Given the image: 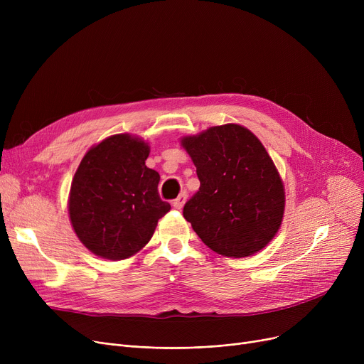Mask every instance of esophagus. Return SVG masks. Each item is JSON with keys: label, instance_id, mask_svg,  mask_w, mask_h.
Masks as SVG:
<instances>
[{"label": "esophagus", "instance_id": "34e87169", "mask_svg": "<svg viewBox=\"0 0 364 364\" xmlns=\"http://www.w3.org/2000/svg\"><path fill=\"white\" fill-rule=\"evenodd\" d=\"M186 199H187V193L183 192L177 199L172 200V206H174L176 209H181L183 205H184V202H186Z\"/></svg>", "mask_w": 364, "mask_h": 364}]
</instances>
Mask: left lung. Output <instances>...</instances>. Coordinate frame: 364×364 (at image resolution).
Returning <instances> with one entry per match:
<instances>
[{
	"instance_id": "left-lung-1",
	"label": "left lung",
	"mask_w": 364,
	"mask_h": 364,
	"mask_svg": "<svg viewBox=\"0 0 364 364\" xmlns=\"http://www.w3.org/2000/svg\"><path fill=\"white\" fill-rule=\"evenodd\" d=\"M181 144L200 181L183 209L196 235L224 257L261 251L284 211L283 183L261 141L250 129L227 124L184 137Z\"/></svg>"
}]
</instances>
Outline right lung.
Listing matches in <instances>:
<instances>
[{
	"label": "right lung",
	"mask_w": 364,
	"mask_h": 364,
	"mask_svg": "<svg viewBox=\"0 0 364 364\" xmlns=\"http://www.w3.org/2000/svg\"><path fill=\"white\" fill-rule=\"evenodd\" d=\"M149 146L128 134L91 147L70 186L69 215L85 247L118 261L151 239L171 205L158 192L159 174L146 166Z\"/></svg>",
	"instance_id": "1"
}]
</instances>
